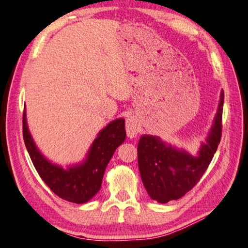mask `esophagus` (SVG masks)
I'll use <instances>...</instances> for the list:
<instances>
[{
    "instance_id": "1",
    "label": "esophagus",
    "mask_w": 248,
    "mask_h": 248,
    "mask_svg": "<svg viewBox=\"0 0 248 248\" xmlns=\"http://www.w3.org/2000/svg\"><path fill=\"white\" fill-rule=\"evenodd\" d=\"M125 131H127V136L129 138H136L140 131V124L138 123V119L135 116L128 117L127 121H125Z\"/></svg>"
}]
</instances>
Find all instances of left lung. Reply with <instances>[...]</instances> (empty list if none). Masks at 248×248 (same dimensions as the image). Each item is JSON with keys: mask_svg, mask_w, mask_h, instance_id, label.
<instances>
[{"mask_svg": "<svg viewBox=\"0 0 248 248\" xmlns=\"http://www.w3.org/2000/svg\"><path fill=\"white\" fill-rule=\"evenodd\" d=\"M223 104L222 90L213 125L196 155L164 142L156 136H141L138 166L141 180L152 200L168 203L181 199L202 178L221 141Z\"/></svg>", "mask_w": 248, "mask_h": 248, "instance_id": "obj_1", "label": "left lung"}]
</instances>
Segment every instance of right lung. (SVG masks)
I'll list each match as a JSON object with an SVG mask.
<instances>
[{
	"mask_svg": "<svg viewBox=\"0 0 248 248\" xmlns=\"http://www.w3.org/2000/svg\"><path fill=\"white\" fill-rule=\"evenodd\" d=\"M23 138L37 173L55 194L68 202H88L100 190L106 168L116 149L125 139L124 119H116L98 133L81 163L64 169L47 160L35 144L23 113Z\"/></svg>",
	"mask_w": 248,
	"mask_h": 248,
	"instance_id": "add662e5",
	"label": "right lung"
}]
</instances>
